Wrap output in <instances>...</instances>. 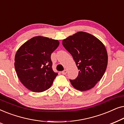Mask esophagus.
<instances>
[{
    "label": "esophagus",
    "instance_id": "esophagus-1",
    "mask_svg": "<svg viewBox=\"0 0 124 124\" xmlns=\"http://www.w3.org/2000/svg\"><path fill=\"white\" fill-rule=\"evenodd\" d=\"M62 74H64V75H65V74L67 73V70H66V69H65V70H64L63 71H62Z\"/></svg>",
    "mask_w": 124,
    "mask_h": 124
}]
</instances>
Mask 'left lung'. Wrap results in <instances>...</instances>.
I'll return each instance as SVG.
<instances>
[{
  "label": "left lung",
  "mask_w": 124,
  "mask_h": 124,
  "mask_svg": "<svg viewBox=\"0 0 124 124\" xmlns=\"http://www.w3.org/2000/svg\"><path fill=\"white\" fill-rule=\"evenodd\" d=\"M62 45L72 55L79 70L75 79H70L78 90L94 87L106 70L108 55L101 40L86 32L79 31L62 40Z\"/></svg>",
  "instance_id": "left-lung-1"
}]
</instances>
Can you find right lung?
<instances>
[{
  "label": "right lung",
  "instance_id": "1",
  "mask_svg": "<svg viewBox=\"0 0 124 124\" xmlns=\"http://www.w3.org/2000/svg\"><path fill=\"white\" fill-rule=\"evenodd\" d=\"M57 40L34 37L17 51L15 67L18 78L30 91L43 92L48 89L57 76L52 69L51 54L57 48Z\"/></svg>",
  "mask_w": 124,
  "mask_h": 124
}]
</instances>
